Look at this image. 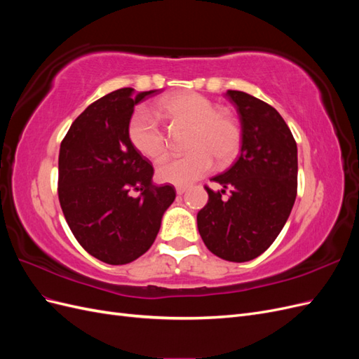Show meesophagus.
Segmentation results:
<instances>
[{
  "label": "esophagus",
  "instance_id": "esophagus-1",
  "mask_svg": "<svg viewBox=\"0 0 359 359\" xmlns=\"http://www.w3.org/2000/svg\"><path fill=\"white\" fill-rule=\"evenodd\" d=\"M187 191V187H177V194L178 196H181V194H184Z\"/></svg>",
  "mask_w": 359,
  "mask_h": 359
}]
</instances>
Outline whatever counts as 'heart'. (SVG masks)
I'll use <instances>...</instances> for the list:
<instances>
[{"label": "heart", "instance_id": "1", "mask_svg": "<svg viewBox=\"0 0 359 359\" xmlns=\"http://www.w3.org/2000/svg\"><path fill=\"white\" fill-rule=\"evenodd\" d=\"M156 114L172 127H190L187 151L190 154L161 163L157 169L160 182L172 186H190L208 173L217 160L229 163L240 148V128L235 119L223 111H215L214 103L199 93L177 91L160 97ZM130 144L140 156L160 161L168 153L166 136L156 116L145 107H139L128 119Z\"/></svg>", "mask_w": 359, "mask_h": 359}]
</instances>
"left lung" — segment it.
I'll return each mask as SVG.
<instances>
[{
  "instance_id": "left-lung-1",
  "label": "left lung",
  "mask_w": 359,
  "mask_h": 359,
  "mask_svg": "<svg viewBox=\"0 0 359 359\" xmlns=\"http://www.w3.org/2000/svg\"><path fill=\"white\" fill-rule=\"evenodd\" d=\"M241 123V154L217 175L222 191H208L198 229L210 252L229 262L262 255L286 224L297 198L298 149L273 106L243 91L227 90ZM227 188L229 200H222Z\"/></svg>"
}]
</instances>
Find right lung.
<instances>
[{
  "mask_svg": "<svg viewBox=\"0 0 359 359\" xmlns=\"http://www.w3.org/2000/svg\"><path fill=\"white\" fill-rule=\"evenodd\" d=\"M157 91L121 88L103 95L74 119L60 147L64 217L78 243L104 264L124 265L142 256L175 201L172 186H154L153 166L127 135L135 106Z\"/></svg>",
  "mask_w": 359,
  "mask_h": 359,
  "instance_id": "1",
  "label": "right lung"
}]
</instances>
